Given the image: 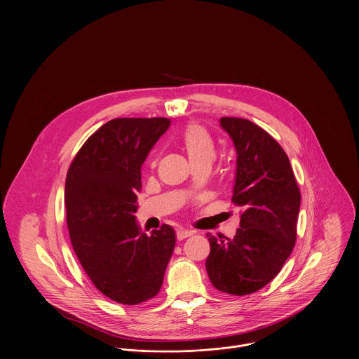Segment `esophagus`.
Wrapping results in <instances>:
<instances>
[{
	"label": "esophagus",
	"mask_w": 359,
	"mask_h": 359,
	"mask_svg": "<svg viewBox=\"0 0 359 359\" xmlns=\"http://www.w3.org/2000/svg\"><path fill=\"white\" fill-rule=\"evenodd\" d=\"M191 235H194V231H191V229H184V228H181V229L177 231V239H178V241H182V239H185V238H188V236H191Z\"/></svg>",
	"instance_id": "esophagus-1"
}]
</instances>
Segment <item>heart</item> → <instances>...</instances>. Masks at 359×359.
Returning <instances> with one entry per match:
<instances>
[{"instance_id": "1", "label": "heart", "mask_w": 359, "mask_h": 359, "mask_svg": "<svg viewBox=\"0 0 359 359\" xmlns=\"http://www.w3.org/2000/svg\"><path fill=\"white\" fill-rule=\"evenodd\" d=\"M184 149L189 156L192 164L210 163L215 154V144L203 126L192 123L187 126L181 135Z\"/></svg>"}]
</instances>
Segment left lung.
<instances>
[{
    "instance_id": "left-lung-1",
    "label": "left lung",
    "mask_w": 359,
    "mask_h": 359,
    "mask_svg": "<svg viewBox=\"0 0 359 359\" xmlns=\"http://www.w3.org/2000/svg\"><path fill=\"white\" fill-rule=\"evenodd\" d=\"M219 124L238 154L232 203L241 207V228L233 239L207 233L205 271L217 290L246 296L268 285L293 252L302 195L287 154L265 130L239 117Z\"/></svg>"
}]
</instances>
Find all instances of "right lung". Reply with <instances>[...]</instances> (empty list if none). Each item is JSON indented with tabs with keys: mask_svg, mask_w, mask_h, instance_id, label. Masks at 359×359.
Returning a JSON list of instances; mask_svg holds the SVG:
<instances>
[{
	"mask_svg": "<svg viewBox=\"0 0 359 359\" xmlns=\"http://www.w3.org/2000/svg\"><path fill=\"white\" fill-rule=\"evenodd\" d=\"M170 124L165 117L113 118L86 141L66 175L73 250L95 287L120 304L158 293L175 248L170 225L147 235L134 215L141 167Z\"/></svg>",
	"mask_w": 359,
	"mask_h": 359,
	"instance_id": "1",
	"label": "right lung"
}]
</instances>
